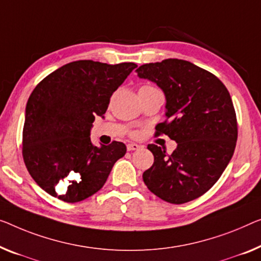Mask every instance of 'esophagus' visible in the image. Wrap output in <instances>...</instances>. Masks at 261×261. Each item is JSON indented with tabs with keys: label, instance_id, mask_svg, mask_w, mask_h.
Here are the masks:
<instances>
[{
	"label": "esophagus",
	"instance_id": "obj_1",
	"mask_svg": "<svg viewBox=\"0 0 261 261\" xmlns=\"http://www.w3.org/2000/svg\"><path fill=\"white\" fill-rule=\"evenodd\" d=\"M141 145H138V144H136V143H130V144H127L126 145V149H127V151H135V150H139L141 149Z\"/></svg>",
	"mask_w": 261,
	"mask_h": 261
}]
</instances>
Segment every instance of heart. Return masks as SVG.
I'll return each instance as SVG.
<instances>
[{"label":"heart","instance_id":"1","mask_svg":"<svg viewBox=\"0 0 261 261\" xmlns=\"http://www.w3.org/2000/svg\"><path fill=\"white\" fill-rule=\"evenodd\" d=\"M152 87H147V85H144V87H142L141 89H151Z\"/></svg>","mask_w":261,"mask_h":261}]
</instances>
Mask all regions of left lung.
<instances>
[{
    "instance_id": "1",
    "label": "left lung",
    "mask_w": 261,
    "mask_h": 261,
    "mask_svg": "<svg viewBox=\"0 0 261 261\" xmlns=\"http://www.w3.org/2000/svg\"><path fill=\"white\" fill-rule=\"evenodd\" d=\"M136 72L164 92L165 120L155 129L177 143L170 155L147 145L154 162L143 180L161 199L188 203L216 184L234 152L238 130L230 92L211 72L177 58L141 65Z\"/></svg>"
}]
</instances>
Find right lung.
I'll return each mask as SVG.
<instances>
[{
  "label": "right lung",
  "mask_w": 261,
  "mask_h": 261,
  "mask_svg": "<svg viewBox=\"0 0 261 261\" xmlns=\"http://www.w3.org/2000/svg\"><path fill=\"white\" fill-rule=\"evenodd\" d=\"M137 64L76 61L37 84L25 107L23 159L45 192L67 203L92 196L106 184L125 144L93 146L96 116L104 118L110 97Z\"/></svg>",
  "instance_id": "add662e5"
}]
</instances>
